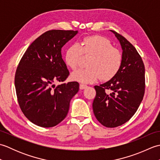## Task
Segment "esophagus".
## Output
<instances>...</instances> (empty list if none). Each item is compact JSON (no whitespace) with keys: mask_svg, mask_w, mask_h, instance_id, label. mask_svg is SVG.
I'll return each instance as SVG.
<instances>
[{"mask_svg":"<svg viewBox=\"0 0 160 160\" xmlns=\"http://www.w3.org/2000/svg\"><path fill=\"white\" fill-rule=\"evenodd\" d=\"M87 87V86L86 85V84H80V89H81V90H82V89H85V88H86Z\"/></svg>","mask_w":160,"mask_h":160,"instance_id":"34e87169","label":"esophagus"}]
</instances>
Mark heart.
<instances>
[{
    "mask_svg": "<svg viewBox=\"0 0 160 160\" xmlns=\"http://www.w3.org/2000/svg\"><path fill=\"white\" fill-rule=\"evenodd\" d=\"M82 55L89 56L86 69H80L71 75V79L81 83H92L100 78L107 81L120 71L123 56L119 49L113 47L108 38L101 36L84 38L81 45L73 44L66 50L64 61L71 69H76Z\"/></svg>",
    "mask_w": 160,
    "mask_h": 160,
    "instance_id": "obj_1",
    "label": "heart"
}]
</instances>
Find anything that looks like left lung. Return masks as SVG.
Masks as SVG:
<instances>
[{
	"instance_id": "obj_1",
	"label": "left lung",
	"mask_w": 160,
	"mask_h": 160,
	"mask_svg": "<svg viewBox=\"0 0 160 160\" xmlns=\"http://www.w3.org/2000/svg\"><path fill=\"white\" fill-rule=\"evenodd\" d=\"M110 31L120 43L123 61L116 76L94 87L96 96L93 110L100 123L113 128L128 122L140 107L145 91V68L134 46L116 32Z\"/></svg>"
}]
</instances>
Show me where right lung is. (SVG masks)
Wrapping results in <instances>:
<instances>
[{"mask_svg": "<svg viewBox=\"0 0 160 160\" xmlns=\"http://www.w3.org/2000/svg\"><path fill=\"white\" fill-rule=\"evenodd\" d=\"M77 33L60 29L45 32L29 46L17 67L14 82L20 109L39 127H53L62 122L79 90L77 82L54 84L69 76L61 49Z\"/></svg>", "mask_w": 160, "mask_h": 160, "instance_id": "obj_1", "label": "right lung"}]
</instances>
